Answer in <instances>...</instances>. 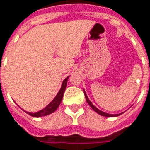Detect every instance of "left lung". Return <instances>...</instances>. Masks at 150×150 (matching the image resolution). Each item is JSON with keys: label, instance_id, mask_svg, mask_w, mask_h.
<instances>
[{"label": "left lung", "instance_id": "left-lung-1", "mask_svg": "<svg viewBox=\"0 0 150 150\" xmlns=\"http://www.w3.org/2000/svg\"><path fill=\"white\" fill-rule=\"evenodd\" d=\"M84 95H85V98H86V100L88 102V103L89 104V106L95 111L97 113H98V114H100L102 116H105V117H116V116H118V115H120V113L119 114H109V113H107V112H103V111H101L99 109H98L95 106H93V103H91V101L88 99V96L86 94V93H85V91H84Z\"/></svg>", "mask_w": 150, "mask_h": 150}]
</instances>
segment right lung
<instances>
[{
  "label": "right lung",
  "instance_id": "add662e5",
  "mask_svg": "<svg viewBox=\"0 0 150 150\" xmlns=\"http://www.w3.org/2000/svg\"><path fill=\"white\" fill-rule=\"evenodd\" d=\"M67 79H68V77L64 79L60 91L58 92V93H57V96L55 97L54 99L45 108L42 109L41 111H39V112H33V113H32V112H27V113H28L29 115L32 116V117L39 118V117H43V116L48 115L50 113H52L53 112H55V111L57 110V108H58V106L60 105L61 102H62V97H63V93H64V91H65V88H66Z\"/></svg>",
  "mask_w": 150,
  "mask_h": 150
}]
</instances>
